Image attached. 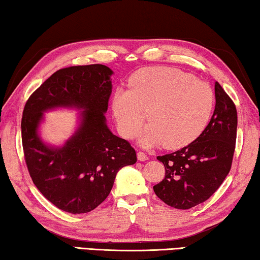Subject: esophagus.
<instances>
[{
  "label": "esophagus",
  "mask_w": 260,
  "mask_h": 260,
  "mask_svg": "<svg viewBox=\"0 0 260 260\" xmlns=\"http://www.w3.org/2000/svg\"><path fill=\"white\" fill-rule=\"evenodd\" d=\"M149 158H148V156H147V153H144V152H142V151H139L138 152V160H140V161H146V160H148Z\"/></svg>",
  "instance_id": "esophagus-1"
}]
</instances>
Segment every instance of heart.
I'll list each match as a JSON object with an SVG mask.
<instances>
[{
  "label": "heart",
  "instance_id": "b5f03b06",
  "mask_svg": "<svg viewBox=\"0 0 260 260\" xmlns=\"http://www.w3.org/2000/svg\"><path fill=\"white\" fill-rule=\"evenodd\" d=\"M213 107V93L205 82L167 68L147 69L135 74L129 89H118L112 108L120 133L132 139L149 120L140 138L143 147L164 143L180 148L203 131Z\"/></svg>",
  "mask_w": 260,
  "mask_h": 260
}]
</instances>
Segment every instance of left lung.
<instances>
[{
    "label": "left lung",
    "instance_id": "obj_1",
    "mask_svg": "<svg viewBox=\"0 0 260 260\" xmlns=\"http://www.w3.org/2000/svg\"><path fill=\"white\" fill-rule=\"evenodd\" d=\"M215 108L208 126L195 141L157 159L165 166V178L153 191L167 205L187 210L213 195L230 173L235 150V104L218 82Z\"/></svg>",
    "mask_w": 260,
    "mask_h": 260
}]
</instances>
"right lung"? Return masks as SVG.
Masks as SVG:
<instances>
[{
  "label": "right lung",
  "mask_w": 260,
  "mask_h": 260,
  "mask_svg": "<svg viewBox=\"0 0 260 260\" xmlns=\"http://www.w3.org/2000/svg\"><path fill=\"white\" fill-rule=\"evenodd\" d=\"M113 71L102 64L61 69L30 95L21 118V140L30 178L46 199L65 212H90L109 196L118 171L136 162L126 140L114 135L105 113ZM71 108L75 133L61 146L43 141L44 112Z\"/></svg>",
  "instance_id": "right-lung-1"
}]
</instances>
